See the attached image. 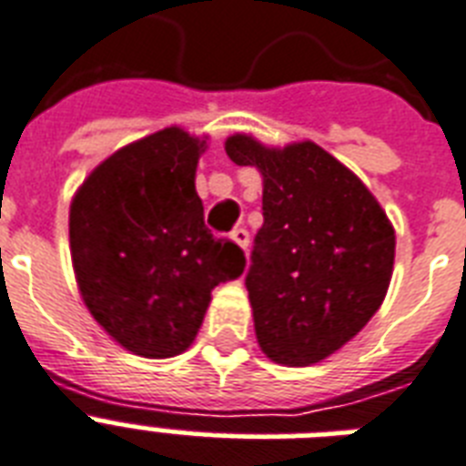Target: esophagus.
<instances>
[{
	"label": "esophagus",
	"instance_id": "34e87169",
	"mask_svg": "<svg viewBox=\"0 0 466 466\" xmlns=\"http://www.w3.org/2000/svg\"><path fill=\"white\" fill-rule=\"evenodd\" d=\"M229 237H232L234 244H239V247L244 248V251H247V248H248V239H251V237H248L247 227H237V229H234V232L229 234Z\"/></svg>",
	"mask_w": 466,
	"mask_h": 466
}]
</instances>
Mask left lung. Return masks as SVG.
Listing matches in <instances>:
<instances>
[{
  "label": "left lung",
  "instance_id": "obj_1",
  "mask_svg": "<svg viewBox=\"0 0 466 466\" xmlns=\"http://www.w3.org/2000/svg\"><path fill=\"white\" fill-rule=\"evenodd\" d=\"M225 149L263 176V225L247 273L258 346L278 365H314L382 305L394 227L365 183L314 142L273 149L232 135Z\"/></svg>",
  "mask_w": 466,
  "mask_h": 466
}]
</instances>
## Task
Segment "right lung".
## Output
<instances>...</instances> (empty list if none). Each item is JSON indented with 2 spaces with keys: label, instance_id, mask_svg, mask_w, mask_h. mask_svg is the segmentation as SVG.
<instances>
[{
  "label": "right lung",
  "instance_id": "add662e5",
  "mask_svg": "<svg viewBox=\"0 0 466 466\" xmlns=\"http://www.w3.org/2000/svg\"><path fill=\"white\" fill-rule=\"evenodd\" d=\"M203 152L205 140L164 127L101 161L69 208L84 305L113 340L142 358L183 353L212 288L247 266L234 241L205 227L196 193Z\"/></svg>",
  "mask_w": 466,
  "mask_h": 466
}]
</instances>
